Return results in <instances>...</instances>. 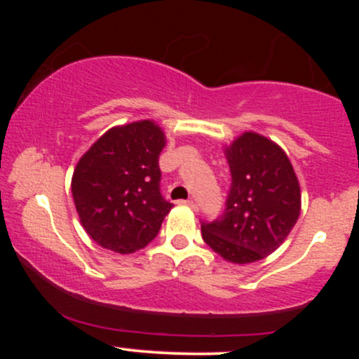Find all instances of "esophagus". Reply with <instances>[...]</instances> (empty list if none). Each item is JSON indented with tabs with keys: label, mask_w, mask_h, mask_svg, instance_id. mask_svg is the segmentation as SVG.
<instances>
[{
	"label": "esophagus",
	"mask_w": 359,
	"mask_h": 359,
	"mask_svg": "<svg viewBox=\"0 0 359 359\" xmlns=\"http://www.w3.org/2000/svg\"><path fill=\"white\" fill-rule=\"evenodd\" d=\"M180 204H185V205H189V208H192V209H197V204H196V201H192V199H187V201H180Z\"/></svg>",
	"instance_id": "obj_1"
}]
</instances>
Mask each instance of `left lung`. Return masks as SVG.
I'll return each instance as SVG.
<instances>
[{
	"mask_svg": "<svg viewBox=\"0 0 359 359\" xmlns=\"http://www.w3.org/2000/svg\"><path fill=\"white\" fill-rule=\"evenodd\" d=\"M231 185L224 212L203 221V240L233 263H253L282 245L300 214V187L290 160L257 133L241 135L226 150Z\"/></svg>",
	"mask_w": 359,
	"mask_h": 359,
	"instance_id": "left-lung-1",
	"label": "left lung"
}]
</instances>
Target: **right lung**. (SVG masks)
<instances>
[{"instance_id": "right-lung-1", "label": "right lung", "mask_w": 359, "mask_h": 359, "mask_svg": "<svg viewBox=\"0 0 359 359\" xmlns=\"http://www.w3.org/2000/svg\"><path fill=\"white\" fill-rule=\"evenodd\" d=\"M165 135L151 121L109 130L82 155L72 196L86 233L102 248L133 253L158 234L172 203L160 192Z\"/></svg>"}]
</instances>
